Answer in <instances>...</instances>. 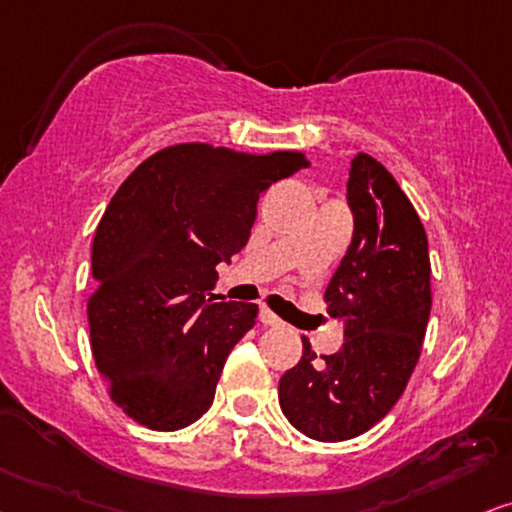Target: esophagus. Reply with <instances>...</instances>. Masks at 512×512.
<instances>
[{"instance_id": "obj_1", "label": "esophagus", "mask_w": 512, "mask_h": 512, "mask_svg": "<svg viewBox=\"0 0 512 512\" xmlns=\"http://www.w3.org/2000/svg\"><path fill=\"white\" fill-rule=\"evenodd\" d=\"M260 321L267 323V326H281V323H283L274 312H271L269 307H262L260 309Z\"/></svg>"}]
</instances>
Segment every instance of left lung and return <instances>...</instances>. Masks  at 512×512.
I'll return each mask as SVG.
<instances>
[{"mask_svg":"<svg viewBox=\"0 0 512 512\" xmlns=\"http://www.w3.org/2000/svg\"><path fill=\"white\" fill-rule=\"evenodd\" d=\"M347 200L352 245L323 293L345 342L316 357L302 338V359L278 383L286 418L319 442L364 435L392 411L423 352L432 307L428 234L397 179L357 153Z\"/></svg>","mask_w":512,"mask_h":512,"instance_id":"left-lung-1","label":"left lung"}]
</instances>
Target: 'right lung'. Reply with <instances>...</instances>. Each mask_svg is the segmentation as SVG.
I'll use <instances>...</instances> for the list:
<instances>
[{"label": "right lung", "mask_w": 512, "mask_h": 512, "mask_svg": "<svg viewBox=\"0 0 512 512\" xmlns=\"http://www.w3.org/2000/svg\"><path fill=\"white\" fill-rule=\"evenodd\" d=\"M312 163L300 151L174 144L122 181L92 245V352L111 399L144 428L174 432L215 401L257 304L205 300L217 262L248 243L257 200Z\"/></svg>", "instance_id": "1"}]
</instances>
